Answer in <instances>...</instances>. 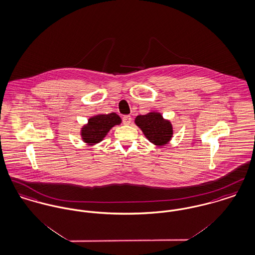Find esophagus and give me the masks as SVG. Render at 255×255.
Returning a JSON list of instances; mask_svg holds the SVG:
<instances>
[{
	"label": "esophagus",
	"mask_w": 255,
	"mask_h": 255,
	"mask_svg": "<svg viewBox=\"0 0 255 255\" xmlns=\"http://www.w3.org/2000/svg\"><path fill=\"white\" fill-rule=\"evenodd\" d=\"M123 122L125 125H129L131 122V117L130 116H124L123 117Z\"/></svg>",
	"instance_id": "1"
}]
</instances>
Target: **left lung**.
<instances>
[{
  "mask_svg": "<svg viewBox=\"0 0 255 255\" xmlns=\"http://www.w3.org/2000/svg\"><path fill=\"white\" fill-rule=\"evenodd\" d=\"M134 122L145 137L156 146L167 144L172 137V125L164 120L161 113L150 112L146 115H139Z\"/></svg>",
  "mask_w": 255,
  "mask_h": 255,
  "instance_id": "obj_1",
  "label": "left lung"
}]
</instances>
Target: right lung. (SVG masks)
<instances>
[{
  "label": "right lung",
  "instance_id": "obj_1",
  "mask_svg": "<svg viewBox=\"0 0 255 255\" xmlns=\"http://www.w3.org/2000/svg\"><path fill=\"white\" fill-rule=\"evenodd\" d=\"M121 123L122 120L116 113L92 117L89 119L88 124L82 128L81 136L84 142L92 146L102 141L109 130Z\"/></svg>",
  "mask_w": 255,
  "mask_h": 255
}]
</instances>
